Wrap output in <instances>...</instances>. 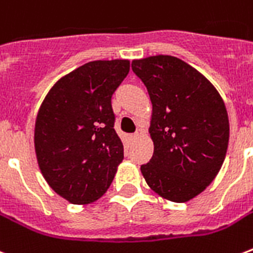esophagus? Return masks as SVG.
Segmentation results:
<instances>
[{
    "instance_id": "34e87169",
    "label": "esophagus",
    "mask_w": 253,
    "mask_h": 253,
    "mask_svg": "<svg viewBox=\"0 0 253 253\" xmlns=\"http://www.w3.org/2000/svg\"><path fill=\"white\" fill-rule=\"evenodd\" d=\"M139 138V132H135V134H131L130 135V139L131 140H136Z\"/></svg>"
}]
</instances>
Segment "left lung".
<instances>
[{"label":"left lung","mask_w":253,"mask_h":253,"mask_svg":"<svg viewBox=\"0 0 253 253\" xmlns=\"http://www.w3.org/2000/svg\"><path fill=\"white\" fill-rule=\"evenodd\" d=\"M132 70L152 103L154 155L140 171L148 187L175 203L203 192L216 178L229 139L228 114L215 86L172 55L134 59Z\"/></svg>","instance_id":"1"}]
</instances>
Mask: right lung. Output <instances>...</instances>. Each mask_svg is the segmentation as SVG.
Instances as JSON below:
<instances>
[{
    "label": "right lung",
    "instance_id": "obj_1",
    "mask_svg": "<svg viewBox=\"0 0 253 253\" xmlns=\"http://www.w3.org/2000/svg\"><path fill=\"white\" fill-rule=\"evenodd\" d=\"M128 71V59L84 63L59 78L38 110L37 162L47 184L70 203L99 199L122 163L111 96Z\"/></svg>",
    "mask_w": 253,
    "mask_h": 253
}]
</instances>
